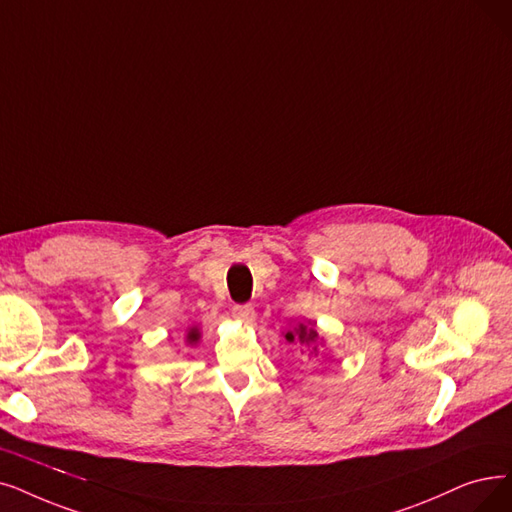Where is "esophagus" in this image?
<instances>
[{
    "label": "esophagus",
    "instance_id": "34e87169",
    "mask_svg": "<svg viewBox=\"0 0 512 512\" xmlns=\"http://www.w3.org/2000/svg\"><path fill=\"white\" fill-rule=\"evenodd\" d=\"M233 317L243 323H252L256 319V313L250 304H237L233 306Z\"/></svg>",
    "mask_w": 512,
    "mask_h": 512
}]
</instances>
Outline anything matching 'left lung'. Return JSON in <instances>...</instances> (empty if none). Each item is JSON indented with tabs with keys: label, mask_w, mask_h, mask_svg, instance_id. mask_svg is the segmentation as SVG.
<instances>
[{
	"label": "left lung",
	"mask_w": 512,
	"mask_h": 512,
	"mask_svg": "<svg viewBox=\"0 0 512 512\" xmlns=\"http://www.w3.org/2000/svg\"><path fill=\"white\" fill-rule=\"evenodd\" d=\"M285 340H288V342H300V344H311L313 349H311L309 357H317L319 355V351H317L319 334H317V327L315 325L298 323V327H294V330H290L288 334H285Z\"/></svg>",
	"instance_id": "left-lung-1"
}]
</instances>
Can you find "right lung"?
Returning <instances> with one entry per match:
<instances>
[{
    "label": "right lung",
    "mask_w": 512,
    "mask_h": 512,
    "mask_svg": "<svg viewBox=\"0 0 512 512\" xmlns=\"http://www.w3.org/2000/svg\"><path fill=\"white\" fill-rule=\"evenodd\" d=\"M187 340H189V342H197V340H199V332L195 330V327L187 334Z\"/></svg>",
    "instance_id": "1"
}]
</instances>
